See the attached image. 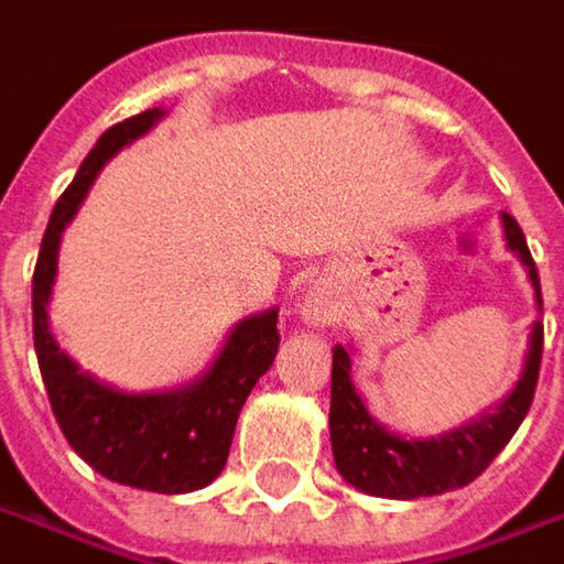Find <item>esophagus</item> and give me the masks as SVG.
Listing matches in <instances>:
<instances>
[{
	"label": "esophagus",
	"instance_id": "obj_1",
	"mask_svg": "<svg viewBox=\"0 0 564 564\" xmlns=\"http://www.w3.org/2000/svg\"><path fill=\"white\" fill-rule=\"evenodd\" d=\"M304 316H307L310 323H326V307H323V301H307V307H304Z\"/></svg>",
	"mask_w": 564,
	"mask_h": 564
}]
</instances>
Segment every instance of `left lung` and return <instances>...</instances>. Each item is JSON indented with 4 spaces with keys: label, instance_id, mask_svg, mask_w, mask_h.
<instances>
[{
    "label": "left lung",
    "instance_id": "obj_1",
    "mask_svg": "<svg viewBox=\"0 0 564 564\" xmlns=\"http://www.w3.org/2000/svg\"><path fill=\"white\" fill-rule=\"evenodd\" d=\"M502 229L509 248L521 257L528 267L531 285L540 297V275L534 257L528 251L524 232L516 217L502 214ZM540 357H543V323H534L531 347L516 391L506 397L497 413L481 415L466 429L429 437V441H406L400 434H391L372 422L366 413L360 394L350 381V354L344 347L332 350V410H328V432H332V453L335 466L341 471L347 485H354L362 494L388 497V500H419V497H437L456 487L471 485L485 471L497 453H500L512 434L519 432L524 415L531 410V400L538 391Z\"/></svg>",
    "mask_w": 564,
    "mask_h": 564
}]
</instances>
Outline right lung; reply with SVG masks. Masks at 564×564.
Instances as JSON below:
<instances>
[{"label": "right lung", "mask_w": 564, "mask_h": 564, "mask_svg": "<svg viewBox=\"0 0 564 564\" xmlns=\"http://www.w3.org/2000/svg\"><path fill=\"white\" fill-rule=\"evenodd\" d=\"M161 117V108H151L101 132L74 183L55 204L33 270V347L52 413L79 459L117 485L154 494H188L210 485L226 466L238 413L257 379L275 360L279 310L238 323L210 372L192 388L167 394H127L79 372L77 362L58 350L45 316L64 226L74 220L105 161L149 132Z\"/></svg>", "instance_id": "obj_1"}]
</instances>
